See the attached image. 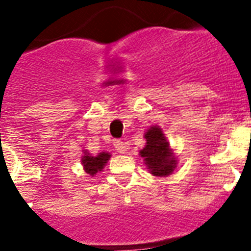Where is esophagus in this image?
<instances>
[{
    "mask_svg": "<svg viewBox=\"0 0 251 251\" xmlns=\"http://www.w3.org/2000/svg\"><path fill=\"white\" fill-rule=\"evenodd\" d=\"M114 147H116V150H117L118 152L120 153H126V151H127V143H125V142L122 141H114Z\"/></svg>",
    "mask_w": 251,
    "mask_h": 251,
    "instance_id": "obj_1",
    "label": "esophagus"
}]
</instances>
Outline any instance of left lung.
<instances>
[{"instance_id": "1", "label": "left lung", "mask_w": 251, "mask_h": 251, "mask_svg": "<svg viewBox=\"0 0 251 251\" xmlns=\"http://www.w3.org/2000/svg\"><path fill=\"white\" fill-rule=\"evenodd\" d=\"M146 146L139 151L150 173L159 177H167L175 171L177 160L169 147L160 126H151L145 133Z\"/></svg>"}]
</instances>
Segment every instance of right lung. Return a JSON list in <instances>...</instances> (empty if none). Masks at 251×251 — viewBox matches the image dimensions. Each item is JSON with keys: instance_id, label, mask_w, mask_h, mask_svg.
I'll return each instance as SVG.
<instances>
[{"instance_id": "obj_1", "label": "right lung", "mask_w": 251, "mask_h": 251, "mask_svg": "<svg viewBox=\"0 0 251 251\" xmlns=\"http://www.w3.org/2000/svg\"><path fill=\"white\" fill-rule=\"evenodd\" d=\"M110 159V153L101 152L99 153L98 156H91L90 153L84 151V155L82 156V164H83L84 171L90 176L94 177L95 175H98L99 172H101Z\"/></svg>"}]
</instances>
